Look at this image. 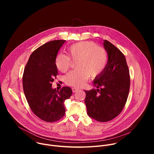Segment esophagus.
I'll list each match as a JSON object with an SVG mask.
<instances>
[{"instance_id": "34e87169", "label": "esophagus", "mask_w": 154, "mask_h": 154, "mask_svg": "<svg viewBox=\"0 0 154 154\" xmlns=\"http://www.w3.org/2000/svg\"><path fill=\"white\" fill-rule=\"evenodd\" d=\"M72 92H73V93H75V92H77V91L79 90V89L77 88L74 87V88H72Z\"/></svg>"}]
</instances>
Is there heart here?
I'll use <instances>...</instances> for the list:
<instances>
[{
  "label": "heart",
  "instance_id": "1",
  "mask_svg": "<svg viewBox=\"0 0 154 154\" xmlns=\"http://www.w3.org/2000/svg\"><path fill=\"white\" fill-rule=\"evenodd\" d=\"M68 56L60 53L55 59L57 68L62 72H67L71 66V60L77 61V68L66 76L68 85L80 87L91 77L96 78L105 71L108 64V54L102 48L92 41H82L67 49Z\"/></svg>",
  "mask_w": 154,
  "mask_h": 154
}]
</instances>
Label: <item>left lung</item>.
I'll return each mask as SVG.
<instances>
[{
	"instance_id": "1",
	"label": "left lung",
	"mask_w": 154,
	"mask_h": 154,
	"mask_svg": "<svg viewBox=\"0 0 154 154\" xmlns=\"http://www.w3.org/2000/svg\"><path fill=\"white\" fill-rule=\"evenodd\" d=\"M108 54L105 71L93 81L96 89L85 91L87 114L99 122L111 121L122 112L130 89V75L124 55L113 44L104 40Z\"/></svg>"
}]
</instances>
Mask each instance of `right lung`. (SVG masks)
Returning a JSON list of instances; mask_svg holds the SVG:
<instances>
[{"label":"right lung","instance_id":"right-lung-1","mask_svg":"<svg viewBox=\"0 0 154 154\" xmlns=\"http://www.w3.org/2000/svg\"><path fill=\"white\" fill-rule=\"evenodd\" d=\"M65 40L49 41L30 55L23 77V90L33 113L46 122L58 121L65 114L64 102L72 91L64 86L60 91L52 88L58 74L55 59Z\"/></svg>","mask_w":154,"mask_h":154}]
</instances>
